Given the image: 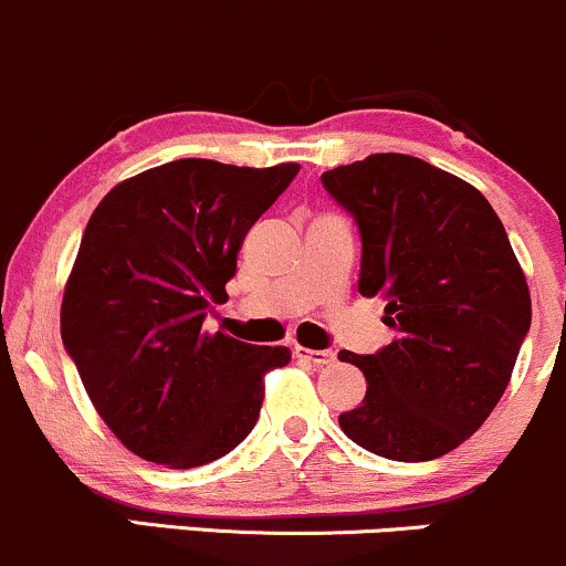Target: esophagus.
Here are the masks:
<instances>
[{
  "label": "esophagus",
  "mask_w": 566,
  "mask_h": 566,
  "mask_svg": "<svg viewBox=\"0 0 566 566\" xmlns=\"http://www.w3.org/2000/svg\"><path fill=\"white\" fill-rule=\"evenodd\" d=\"M295 356L303 361H311L316 367H329L335 361L333 350H316V348H305V346H295Z\"/></svg>",
  "instance_id": "34e87169"
}]
</instances>
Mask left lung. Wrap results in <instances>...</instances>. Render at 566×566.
Masks as SVG:
<instances>
[{
  "mask_svg": "<svg viewBox=\"0 0 566 566\" xmlns=\"http://www.w3.org/2000/svg\"><path fill=\"white\" fill-rule=\"evenodd\" d=\"M322 184L359 223V292L386 301L396 329L378 354H337L367 378L343 433L388 460L441 458L490 418L530 329L509 233L479 188L407 154H373Z\"/></svg>",
  "mask_w": 566,
  "mask_h": 566,
  "instance_id": "left-lung-1",
  "label": "left lung"
}]
</instances>
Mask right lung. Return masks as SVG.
<instances>
[{
  "label": "right lung",
  "instance_id": "obj_1",
  "mask_svg": "<svg viewBox=\"0 0 566 566\" xmlns=\"http://www.w3.org/2000/svg\"><path fill=\"white\" fill-rule=\"evenodd\" d=\"M301 165L178 159L116 184L84 229L61 305L84 391L129 452L167 469L223 458L261 415L284 346L207 333L247 231Z\"/></svg>",
  "mask_w": 566,
  "mask_h": 566
}]
</instances>
